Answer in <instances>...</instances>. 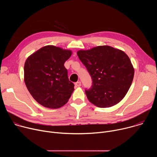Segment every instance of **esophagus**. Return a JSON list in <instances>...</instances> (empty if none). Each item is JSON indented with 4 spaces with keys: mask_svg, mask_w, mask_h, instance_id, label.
<instances>
[{
    "mask_svg": "<svg viewBox=\"0 0 157 157\" xmlns=\"http://www.w3.org/2000/svg\"><path fill=\"white\" fill-rule=\"evenodd\" d=\"M75 86H78V87H79V86H81V82H80V81H78V82H75Z\"/></svg>",
    "mask_w": 157,
    "mask_h": 157,
    "instance_id": "34e87169",
    "label": "esophagus"
}]
</instances>
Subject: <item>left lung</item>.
Segmentation results:
<instances>
[{"label": "left lung", "mask_w": 157, "mask_h": 157, "mask_svg": "<svg viewBox=\"0 0 157 157\" xmlns=\"http://www.w3.org/2000/svg\"><path fill=\"white\" fill-rule=\"evenodd\" d=\"M77 55L93 80L91 87L85 90L88 100L101 108L119 103L133 79L134 69L128 56L106 45L79 50Z\"/></svg>", "instance_id": "left-lung-1"}]
</instances>
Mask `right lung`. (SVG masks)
<instances>
[{
	"label": "right lung",
	"instance_id": "obj_1",
	"mask_svg": "<svg viewBox=\"0 0 157 157\" xmlns=\"http://www.w3.org/2000/svg\"><path fill=\"white\" fill-rule=\"evenodd\" d=\"M71 51L53 45L31 55L24 65V81L30 94L41 105L58 109L70 98L74 84L69 80L64 64Z\"/></svg>",
	"mask_w": 157,
	"mask_h": 157
}]
</instances>
